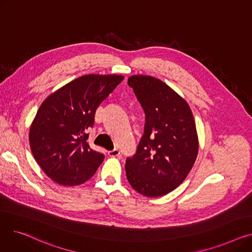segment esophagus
Returning <instances> with one entry per match:
<instances>
[{"label": "esophagus", "instance_id": "1", "mask_svg": "<svg viewBox=\"0 0 252 252\" xmlns=\"http://www.w3.org/2000/svg\"><path fill=\"white\" fill-rule=\"evenodd\" d=\"M119 154H121V151H119L117 148H114L113 150L108 151V155L110 157H117V156H119Z\"/></svg>", "mask_w": 252, "mask_h": 252}]
</instances>
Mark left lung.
Returning a JSON list of instances; mask_svg holds the SVG:
<instances>
[{"mask_svg": "<svg viewBox=\"0 0 252 252\" xmlns=\"http://www.w3.org/2000/svg\"><path fill=\"white\" fill-rule=\"evenodd\" d=\"M145 111L144 135L126 160L129 185L147 197L163 196L186 179L198 154L196 125L188 103L149 75L127 79Z\"/></svg>", "mask_w": 252, "mask_h": 252, "instance_id": "8db88e82", "label": "left lung"}]
</instances>
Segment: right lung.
<instances>
[{"label":"right lung","mask_w":252,"mask_h":252,"mask_svg":"<svg viewBox=\"0 0 252 252\" xmlns=\"http://www.w3.org/2000/svg\"><path fill=\"white\" fill-rule=\"evenodd\" d=\"M123 75L88 74L53 93L39 106L30 129V146L44 173L62 186L90 180L104 160L87 142L99 105Z\"/></svg>","instance_id":"1"}]
</instances>
